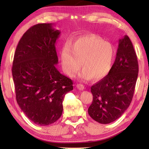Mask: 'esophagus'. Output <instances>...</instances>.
<instances>
[{
	"instance_id": "1",
	"label": "esophagus",
	"mask_w": 149,
	"mask_h": 149,
	"mask_svg": "<svg viewBox=\"0 0 149 149\" xmlns=\"http://www.w3.org/2000/svg\"><path fill=\"white\" fill-rule=\"evenodd\" d=\"M77 87L79 89V90H83V89H85L84 85H82V84H77Z\"/></svg>"
}]
</instances>
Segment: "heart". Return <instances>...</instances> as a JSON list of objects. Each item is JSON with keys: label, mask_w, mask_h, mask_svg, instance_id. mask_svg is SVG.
I'll return each instance as SVG.
<instances>
[{"label": "heart", "mask_w": 149, "mask_h": 149, "mask_svg": "<svg viewBox=\"0 0 149 149\" xmlns=\"http://www.w3.org/2000/svg\"><path fill=\"white\" fill-rule=\"evenodd\" d=\"M115 58L113 44L93 34L80 36L71 45L66 43L60 53L63 70L70 77L78 72L81 63L83 70L79 77L83 80L104 78L111 71Z\"/></svg>", "instance_id": "heart-1"}]
</instances>
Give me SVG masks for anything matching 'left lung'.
<instances>
[{
  "label": "left lung",
  "mask_w": 149,
  "mask_h": 149,
  "mask_svg": "<svg viewBox=\"0 0 149 149\" xmlns=\"http://www.w3.org/2000/svg\"><path fill=\"white\" fill-rule=\"evenodd\" d=\"M138 74L137 56L127 35L119 40L115 61L109 74L91 87L90 117L100 123L115 121L132 100Z\"/></svg>",
  "instance_id": "8db88e82"
}]
</instances>
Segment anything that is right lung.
<instances>
[{"label":"right lung","mask_w":149,"mask_h":149,"mask_svg":"<svg viewBox=\"0 0 149 149\" xmlns=\"http://www.w3.org/2000/svg\"><path fill=\"white\" fill-rule=\"evenodd\" d=\"M60 34L52 24L32 26L19 40L14 55L16 100L28 119L38 125H50L61 117L64 95L73 89L72 81L56 66Z\"/></svg>","instance_id":"1"}]
</instances>
